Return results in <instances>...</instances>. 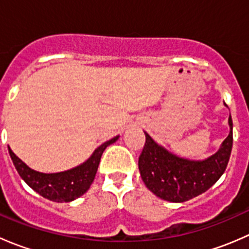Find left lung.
<instances>
[{
	"label": "left lung",
	"instance_id": "obj_1",
	"mask_svg": "<svg viewBox=\"0 0 249 249\" xmlns=\"http://www.w3.org/2000/svg\"><path fill=\"white\" fill-rule=\"evenodd\" d=\"M228 123V137L219 149L205 160L178 157L144 132L145 143L139 158V169L145 187L158 197L170 202L188 201L210 189L224 173L231 154V115Z\"/></svg>",
	"mask_w": 249,
	"mask_h": 249
}]
</instances>
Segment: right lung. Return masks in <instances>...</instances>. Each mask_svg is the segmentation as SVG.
Listing matches in <instances>:
<instances>
[{
    "mask_svg": "<svg viewBox=\"0 0 249 249\" xmlns=\"http://www.w3.org/2000/svg\"><path fill=\"white\" fill-rule=\"evenodd\" d=\"M118 139L119 136H115L102 143L83 164L67 171L56 173H43L32 170L12 152L11 148H8V150L18 173L31 189L50 201L70 202L89 190L90 185L94 182L102 153Z\"/></svg>",
    "mask_w": 249,
    "mask_h": 249,
    "instance_id": "right-lung-1",
    "label": "right lung"
}]
</instances>
